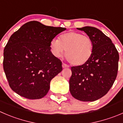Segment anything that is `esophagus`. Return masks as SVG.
Instances as JSON below:
<instances>
[{"label": "esophagus", "instance_id": "34e87169", "mask_svg": "<svg viewBox=\"0 0 123 123\" xmlns=\"http://www.w3.org/2000/svg\"><path fill=\"white\" fill-rule=\"evenodd\" d=\"M67 67H68V65H67V64H64V63H63V64H62V68H67Z\"/></svg>", "mask_w": 123, "mask_h": 123}]
</instances>
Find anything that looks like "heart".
I'll return each instance as SVG.
<instances>
[{
	"mask_svg": "<svg viewBox=\"0 0 123 123\" xmlns=\"http://www.w3.org/2000/svg\"><path fill=\"white\" fill-rule=\"evenodd\" d=\"M51 51L56 57L63 55L75 66L86 64L94 51V43L89 37L77 32H68L60 35L59 40L53 39L50 44Z\"/></svg>",
	"mask_w": 123,
	"mask_h": 123,
	"instance_id": "b5f03b06",
	"label": "heart"
}]
</instances>
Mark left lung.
Masks as SVG:
<instances>
[{
	"label": "left lung",
	"mask_w": 123,
	"mask_h": 123,
	"mask_svg": "<svg viewBox=\"0 0 123 123\" xmlns=\"http://www.w3.org/2000/svg\"><path fill=\"white\" fill-rule=\"evenodd\" d=\"M83 31L94 43L91 59L80 66L71 67L69 80L73 97L82 102H94L106 94L117 76L119 54L108 37L94 27L77 28Z\"/></svg>",
	"instance_id": "obj_1"
}]
</instances>
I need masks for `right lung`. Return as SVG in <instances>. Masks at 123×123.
Wrapping results in <instances>:
<instances>
[{"label":"right lung","instance_id":"right-lung-1","mask_svg":"<svg viewBox=\"0 0 123 123\" xmlns=\"http://www.w3.org/2000/svg\"><path fill=\"white\" fill-rule=\"evenodd\" d=\"M65 29L31 21L11 36L3 51V70L17 94L29 99L47 94L51 80L62 70V62L52 54L50 44Z\"/></svg>","mask_w":123,"mask_h":123}]
</instances>
